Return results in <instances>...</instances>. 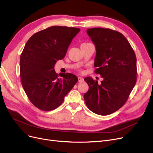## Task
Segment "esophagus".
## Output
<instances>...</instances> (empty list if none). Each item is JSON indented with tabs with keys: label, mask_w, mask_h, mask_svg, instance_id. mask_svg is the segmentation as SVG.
Instances as JSON below:
<instances>
[{
	"label": "esophagus",
	"mask_w": 153,
	"mask_h": 153,
	"mask_svg": "<svg viewBox=\"0 0 153 153\" xmlns=\"http://www.w3.org/2000/svg\"><path fill=\"white\" fill-rule=\"evenodd\" d=\"M84 81V79L82 77H78V82H83Z\"/></svg>",
	"instance_id": "obj_1"
}]
</instances>
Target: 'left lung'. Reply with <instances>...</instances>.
Masks as SVG:
<instances>
[{"instance_id":"left-lung-1","label":"left lung","mask_w":153,"mask_h":153,"mask_svg":"<svg viewBox=\"0 0 153 153\" xmlns=\"http://www.w3.org/2000/svg\"><path fill=\"white\" fill-rule=\"evenodd\" d=\"M95 44L94 72L103 78L101 83L85 77L88 91L84 94L87 107L99 115H109L127 101L137 79L136 57L128 41L116 30L101 27L88 29Z\"/></svg>"}]
</instances>
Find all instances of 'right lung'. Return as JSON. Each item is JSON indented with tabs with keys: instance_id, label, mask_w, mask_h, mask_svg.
<instances>
[{
	"instance_id": "right-lung-1",
	"label": "right lung",
	"mask_w": 153,
	"mask_h": 153,
	"mask_svg": "<svg viewBox=\"0 0 153 153\" xmlns=\"http://www.w3.org/2000/svg\"><path fill=\"white\" fill-rule=\"evenodd\" d=\"M80 29L52 26L32 35L20 59L22 87L30 101L38 109L49 111L61 105L78 78L71 73L55 72L57 61L62 59Z\"/></svg>"
}]
</instances>
